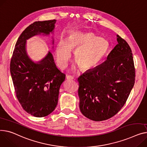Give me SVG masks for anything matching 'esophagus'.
<instances>
[{
  "label": "esophagus",
  "instance_id": "34e87169",
  "mask_svg": "<svg viewBox=\"0 0 147 147\" xmlns=\"http://www.w3.org/2000/svg\"><path fill=\"white\" fill-rule=\"evenodd\" d=\"M66 78L67 80H73L74 79V77L70 76V75H67L66 76Z\"/></svg>",
  "mask_w": 147,
  "mask_h": 147
}]
</instances>
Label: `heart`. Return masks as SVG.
Wrapping results in <instances>:
<instances>
[{
  "instance_id": "obj_1",
  "label": "heart",
  "mask_w": 147,
  "mask_h": 147,
  "mask_svg": "<svg viewBox=\"0 0 147 147\" xmlns=\"http://www.w3.org/2000/svg\"><path fill=\"white\" fill-rule=\"evenodd\" d=\"M109 41L92 32H73L67 38L58 41L55 48L57 64L65 68L74 51V60L83 71H89L98 66L108 53Z\"/></svg>"
}]
</instances>
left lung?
Segmentation results:
<instances>
[{"instance_id": "8db88e82", "label": "left lung", "mask_w": 147, "mask_h": 147, "mask_svg": "<svg viewBox=\"0 0 147 147\" xmlns=\"http://www.w3.org/2000/svg\"><path fill=\"white\" fill-rule=\"evenodd\" d=\"M117 41L103 63L78 78L80 111L94 121L108 119L118 113L135 83L131 49L118 35Z\"/></svg>"}]
</instances>
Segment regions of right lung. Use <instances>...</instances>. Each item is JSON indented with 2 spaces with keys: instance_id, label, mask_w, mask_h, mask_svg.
I'll use <instances>...</instances> for the list:
<instances>
[{
  "instance_id": "right-lung-1",
  "label": "right lung",
  "mask_w": 147,
  "mask_h": 147,
  "mask_svg": "<svg viewBox=\"0 0 147 147\" xmlns=\"http://www.w3.org/2000/svg\"><path fill=\"white\" fill-rule=\"evenodd\" d=\"M56 21H36L28 26L18 38L10 64L18 101L27 113L39 118L54 111L65 75L58 69L50 51L42 60L34 63L27 54L26 40L35 35L53 33Z\"/></svg>"
}]
</instances>
